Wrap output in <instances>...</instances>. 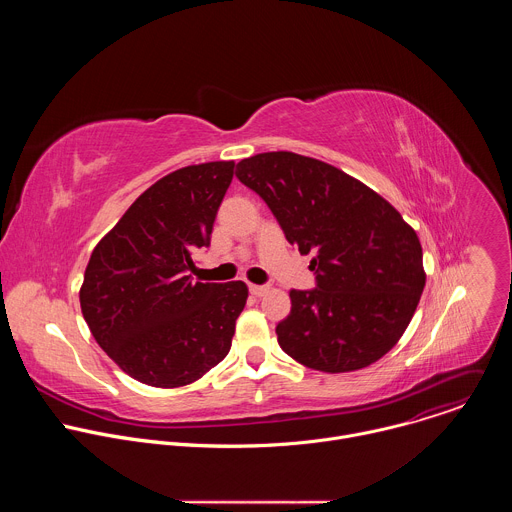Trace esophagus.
<instances>
[{"mask_svg": "<svg viewBox=\"0 0 512 512\" xmlns=\"http://www.w3.org/2000/svg\"><path fill=\"white\" fill-rule=\"evenodd\" d=\"M249 291H251V294H253L255 298H261V296L267 294L269 287H267V285H255V283H251V285H249Z\"/></svg>", "mask_w": 512, "mask_h": 512, "instance_id": "1", "label": "esophagus"}]
</instances>
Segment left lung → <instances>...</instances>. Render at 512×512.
I'll return each mask as SVG.
<instances>
[{"label": "left lung", "mask_w": 512, "mask_h": 512, "mask_svg": "<svg viewBox=\"0 0 512 512\" xmlns=\"http://www.w3.org/2000/svg\"><path fill=\"white\" fill-rule=\"evenodd\" d=\"M237 178L271 208L285 239L312 255L316 289H291L275 332L285 354L322 373L385 356L425 287L417 233L383 196L342 170L294 152L257 154Z\"/></svg>", "instance_id": "left-lung-1"}]
</instances>
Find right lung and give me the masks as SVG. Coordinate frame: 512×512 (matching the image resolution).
<instances>
[{"label":"right lung","mask_w":512,"mask_h":512,"mask_svg":"<svg viewBox=\"0 0 512 512\" xmlns=\"http://www.w3.org/2000/svg\"><path fill=\"white\" fill-rule=\"evenodd\" d=\"M235 162L180 168L145 190L97 243L81 310L97 344L131 379L162 389L198 381L221 362L247 304L243 281H194Z\"/></svg>","instance_id":"right-lung-1"}]
</instances>
